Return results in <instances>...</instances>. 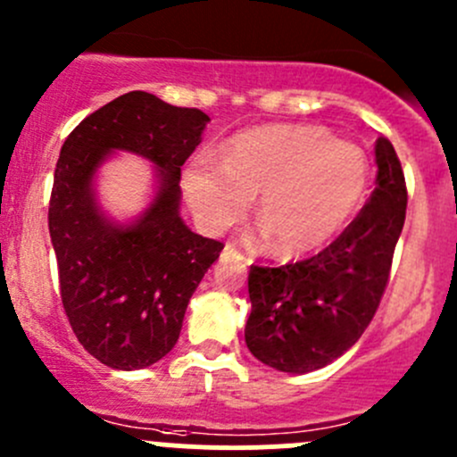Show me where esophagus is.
<instances>
[{
	"mask_svg": "<svg viewBox=\"0 0 457 457\" xmlns=\"http://www.w3.org/2000/svg\"><path fill=\"white\" fill-rule=\"evenodd\" d=\"M223 258H229V261H243V252L237 250V245H232V243H228V245L223 247Z\"/></svg>",
	"mask_w": 457,
	"mask_h": 457,
	"instance_id": "1",
	"label": "esophagus"
}]
</instances>
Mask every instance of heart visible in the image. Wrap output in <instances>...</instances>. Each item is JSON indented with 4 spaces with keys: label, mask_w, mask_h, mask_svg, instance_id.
I'll return each mask as SVG.
<instances>
[{
    "label": "heart",
    "mask_w": 457,
    "mask_h": 457,
    "mask_svg": "<svg viewBox=\"0 0 457 457\" xmlns=\"http://www.w3.org/2000/svg\"><path fill=\"white\" fill-rule=\"evenodd\" d=\"M370 187V161L356 143L316 126L241 132L219 161L196 156L183 170L187 203L207 232L237 225L258 196V237L285 258L318 252L356 216Z\"/></svg>",
    "instance_id": "heart-1"
}]
</instances>
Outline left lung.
Masks as SVG:
<instances>
[{"label":"left lung","mask_w":457,"mask_h":457,"mask_svg":"<svg viewBox=\"0 0 457 457\" xmlns=\"http://www.w3.org/2000/svg\"><path fill=\"white\" fill-rule=\"evenodd\" d=\"M376 190L331 245L280 267L252 265L245 343L265 365L287 373L320 370L370 327L407 214L403 165L385 137L376 141Z\"/></svg>","instance_id":"1"}]
</instances>
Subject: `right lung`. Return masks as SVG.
I'll use <instances>...</instances> for the list:
<instances>
[{"label":"right lung","mask_w":457,"mask_h":457,"mask_svg":"<svg viewBox=\"0 0 457 457\" xmlns=\"http://www.w3.org/2000/svg\"><path fill=\"white\" fill-rule=\"evenodd\" d=\"M207 121L135 90L87 114L62 145L48 205L62 303L77 340L112 370L150 367L177 345L187 303L223 250L179 214L181 165ZM112 149L160 168L157 196L132 226L108 221L94 201L91 177Z\"/></svg>","instance_id":"obj_1"}]
</instances>
